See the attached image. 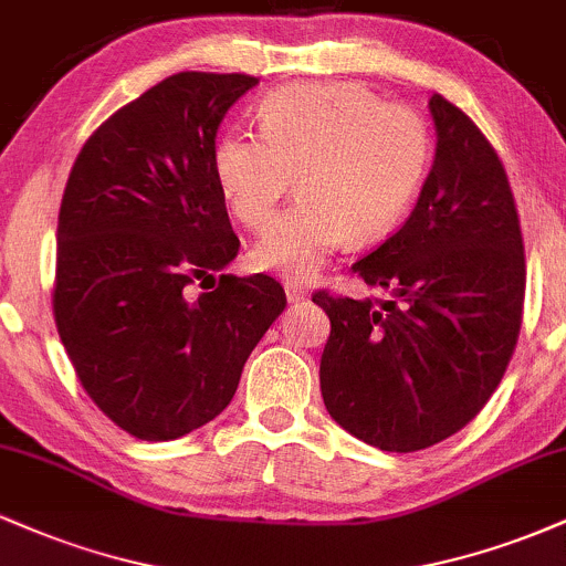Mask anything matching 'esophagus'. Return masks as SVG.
<instances>
[{"label":"esophagus","mask_w":566,"mask_h":566,"mask_svg":"<svg viewBox=\"0 0 566 566\" xmlns=\"http://www.w3.org/2000/svg\"><path fill=\"white\" fill-rule=\"evenodd\" d=\"M284 295H287L290 303H301V301H305V295H308V290L301 287L297 282H287L284 284Z\"/></svg>","instance_id":"1"}]
</instances>
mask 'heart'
Listing matches in <instances>:
<instances>
[{
  "instance_id": "heart-1",
  "label": "heart",
  "mask_w": 566,
  "mask_h": 566,
  "mask_svg": "<svg viewBox=\"0 0 566 566\" xmlns=\"http://www.w3.org/2000/svg\"><path fill=\"white\" fill-rule=\"evenodd\" d=\"M261 133L229 127L212 172L233 218L261 229L297 175L301 199L252 247V265L311 279L348 239L375 242L399 223L423 184L426 122L356 82L295 84L265 95Z\"/></svg>"
}]
</instances>
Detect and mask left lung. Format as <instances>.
Returning a JSON list of instances; mask_svg holds the SVG:
<instances>
[{"label": "left lung", "instance_id": "left-lung-1", "mask_svg": "<svg viewBox=\"0 0 566 566\" xmlns=\"http://www.w3.org/2000/svg\"><path fill=\"white\" fill-rule=\"evenodd\" d=\"M437 154L415 210L356 276L388 301L333 297L319 382L324 407L350 437L415 452L479 415L503 378L522 327L524 244L495 148L431 95Z\"/></svg>", "mask_w": 566, "mask_h": 566}]
</instances>
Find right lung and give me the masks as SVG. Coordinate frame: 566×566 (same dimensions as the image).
<instances>
[{
  "label": "right lung",
  "instance_id": "add662e5",
  "mask_svg": "<svg viewBox=\"0 0 566 566\" xmlns=\"http://www.w3.org/2000/svg\"><path fill=\"white\" fill-rule=\"evenodd\" d=\"M255 76L180 71L146 90L71 167L53 311L90 399L122 431L170 441L218 418L287 305L276 279L223 274L239 252L212 172L223 116ZM221 274L219 290L187 287Z\"/></svg>",
  "mask_w": 566,
  "mask_h": 566
}]
</instances>
